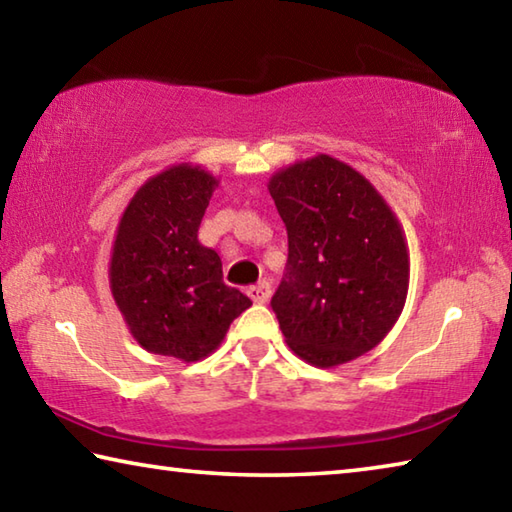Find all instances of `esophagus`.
Masks as SVG:
<instances>
[{
  "label": "esophagus",
  "instance_id": "esophagus-1",
  "mask_svg": "<svg viewBox=\"0 0 512 512\" xmlns=\"http://www.w3.org/2000/svg\"><path fill=\"white\" fill-rule=\"evenodd\" d=\"M248 296H250V300H253V302H259V305H262V302H266L268 298H271V284H268V282L253 284V287L248 289Z\"/></svg>",
  "mask_w": 512,
  "mask_h": 512
}]
</instances>
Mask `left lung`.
I'll return each instance as SVG.
<instances>
[{
    "instance_id": "1",
    "label": "left lung",
    "mask_w": 512,
    "mask_h": 512,
    "mask_svg": "<svg viewBox=\"0 0 512 512\" xmlns=\"http://www.w3.org/2000/svg\"><path fill=\"white\" fill-rule=\"evenodd\" d=\"M289 235L271 307L291 352L316 368L354 361L386 339L409 293L404 228L377 187L318 153L268 178Z\"/></svg>"
}]
</instances>
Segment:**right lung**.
Here are the masks:
<instances>
[{
  "label": "right lung",
  "instance_id": "add662e5",
  "mask_svg": "<svg viewBox=\"0 0 512 512\" xmlns=\"http://www.w3.org/2000/svg\"><path fill=\"white\" fill-rule=\"evenodd\" d=\"M219 178L176 162L137 189L117 223L108 280L112 300L146 352L194 363L219 348L253 302L223 282L221 257L198 241Z\"/></svg>",
  "mask_w": 512,
  "mask_h": 512
}]
</instances>
